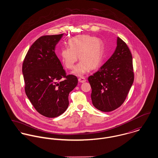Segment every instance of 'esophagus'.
<instances>
[{
    "label": "esophagus",
    "mask_w": 158,
    "mask_h": 158,
    "mask_svg": "<svg viewBox=\"0 0 158 158\" xmlns=\"http://www.w3.org/2000/svg\"><path fill=\"white\" fill-rule=\"evenodd\" d=\"M78 81L80 82V83H84V82L86 81V78L85 77H80V78H78Z\"/></svg>",
    "instance_id": "34e87169"
}]
</instances>
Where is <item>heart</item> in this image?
Segmentation results:
<instances>
[{
  "mask_svg": "<svg viewBox=\"0 0 158 158\" xmlns=\"http://www.w3.org/2000/svg\"><path fill=\"white\" fill-rule=\"evenodd\" d=\"M70 48H63L60 53L61 60L66 68L72 70L78 60L74 73L82 75L90 69L98 67L103 59L104 44L103 41L89 35H79L72 38L69 41Z\"/></svg>",
  "mask_w": 158,
  "mask_h": 158,
  "instance_id": "1",
  "label": "heart"
}]
</instances>
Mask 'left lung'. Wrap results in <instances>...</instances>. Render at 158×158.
<instances>
[{
	"label": "left lung",
	"mask_w": 158,
	"mask_h": 158,
	"mask_svg": "<svg viewBox=\"0 0 158 158\" xmlns=\"http://www.w3.org/2000/svg\"><path fill=\"white\" fill-rule=\"evenodd\" d=\"M134 78L131 53L127 44L118 37L113 55L88 77L93 105L103 112L120 107L127 97Z\"/></svg>",
	"instance_id": "8db88e82"
}]
</instances>
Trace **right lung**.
I'll return each mask as SVG.
<instances>
[{
  "label": "right lung",
  "mask_w": 158,
  "mask_h": 158,
  "mask_svg": "<svg viewBox=\"0 0 158 158\" xmlns=\"http://www.w3.org/2000/svg\"><path fill=\"white\" fill-rule=\"evenodd\" d=\"M63 35L41 36L30 47L23 61L25 94L35 110L49 118L64 113L69 94L78 83L76 76L66 74L55 52Z\"/></svg>",
  "instance_id": "add662e5"
}]
</instances>
